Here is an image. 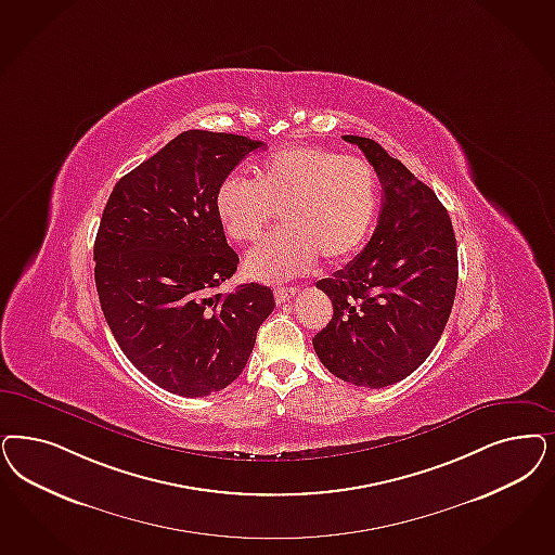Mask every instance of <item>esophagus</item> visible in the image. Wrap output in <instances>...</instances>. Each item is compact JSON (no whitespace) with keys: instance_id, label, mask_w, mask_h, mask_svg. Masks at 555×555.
<instances>
[{"instance_id":"34e87169","label":"esophagus","mask_w":555,"mask_h":555,"mask_svg":"<svg viewBox=\"0 0 555 555\" xmlns=\"http://www.w3.org/2000/svg\"><path fill=\"white\" fill-rule=\"evenodd\" d=\"M295 295H297V288L295 287L274 288V299H276L279 304H285V301H291V299H293Z\"/></svg>"}]
</instances>
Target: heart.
Listing matches in <instances>:
<instances>
[{"instance_id":"b5f03b06","label":"heart","mask_w":555,"mask_h":555,"mask_svg":"<svg viewBox=\"0 0 555 555\" xmlns=\"http://www.w3.org/2000/svg\"><path fill=\"white\" fill-rule=\"evenodd\" d=\"M379 210V182L369 162L318 147L293 145L268 153L256 180L230 173L215 192V212L235 242H251L279 217L244 260L248 276L279 283L304 274L318 254L330 264L363 248Z\"/></svg>"}]
</instances>
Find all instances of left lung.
<instances>
[{"mask_svg": "<svg viewBox=\"0 0 555 555\" xmlns=\"http://www.w3.org/2000/svg\"><path fill=\"white\" fill-rule=\"evenodd\" d=\"M382 182V212L363 251L318 281L334 315L313 348L343 382L379 389L421 366L451 315L457 240L437 194L373 139L345 134Z\"/></svg>", "mask_w": 555, "mask_h": 555, "instance_id": "8db88e82", "label": "left lung"}]
</instances>
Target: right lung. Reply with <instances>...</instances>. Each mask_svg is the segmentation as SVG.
<instances>
[{
  "label": "right lung",
  "instance_id": "right-lung-1",
  "mask_svg": "<svg viewBox=\"0 0 555 555\" xmlns=\"http://www.w3.org/2000/svg\"><path fill=\"white\" fill-rule=\"evenodd\" d=\"M262 145L184 131L122 176L102 212L94 276L104 318L125 357L176 396L203 398L235 382L274 309L258 283L212 295L240 264L215 192Z\"/></svg>",
  "mask_w": 555,
  "mask_h": 555
}]
</instances>
